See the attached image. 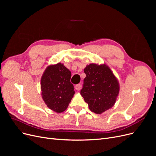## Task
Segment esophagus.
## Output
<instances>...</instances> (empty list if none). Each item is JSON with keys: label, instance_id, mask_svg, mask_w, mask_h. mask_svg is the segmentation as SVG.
I'll use <instances>...</instances> for the list:
<instances>
[{"label": "esophagus", "instance_id": "34e87169", "mask_svg": "<svg viewBox=\"0 0 156 156\" xmlns=\"http://www.w3.org/2000/svg\"><path fill=\"white\" fill-rule=\"evenodd\" d=\"M75 88L77 90H80L81 89V84H76V85L75 86Z\"/></svg>", "mask_w": 156, "mask_h": 156}]
</instances>
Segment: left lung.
Instances as JSON below:
<instances>
[{
  "label": "left lung",
  "mask_w": 156,
  "mask_h": 156,
  "mask_svg": "<svg viewBox=\"0 0 156 156\" xmlns=\"http://www.w3.org/2000/svg\"><path fill=\"white\" fill-rule=\"evenodd\" d=\"M86 77L81 94L89 109L100 115L114 106L120 91V84L105 64H90L84 69Z\"/></svg>",
  "instance_id": "1"
}]
</instances>
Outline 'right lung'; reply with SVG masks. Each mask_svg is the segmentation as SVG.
Wrapping results in <instances>:
<instances>
[{
  "label": "right lung",
  "mask_w": 156,
  "mask_h": 156,
  "mask_svg": "<svg viewBox=\"0 0 156 156\" xmlns=\"http://www.w3.org/2000/svg\"><path fill=\"white\" fill-rule=\"evenodd\" d=\"M72 73L62 63L48 66L41 78L42 98L49 108L56 112H64L75 94L70 83Z\"/></svg>",
  "instance_id": "1"
}]
</instances>
